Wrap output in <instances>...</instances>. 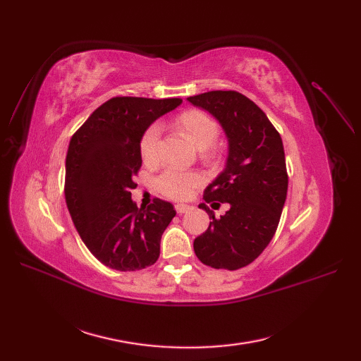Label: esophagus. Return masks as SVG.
<instances>
[{
    "mask_svg": "<svg viewBox=\"0 0 361 361\" xmlns=\"http://www.w3.org/2000/svg\"><path fill=\"white\" fill-rule=\"evenodd\" d=\"M174 207H176V212L178 214H185V212H188L190 209H191V206L190 204H183V203H178L176 206H174Z\"/></svg>",
    "mask_w": 361,
    "mask_h": 361,
    "instance_id": "34e87169",
    "label": "esophagus"
}]
</instances>
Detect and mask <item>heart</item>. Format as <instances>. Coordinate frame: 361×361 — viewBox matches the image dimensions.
Wrapping results in <instances>:
<instances>
[{
  "instance_id": "heart-1",
  "label": "heart",
  "mask_w": 361,
  "mask_h": 361,
  "mask_svg": "<svg viewBox=\"0 0 361 361\" xmlns=\"http://www.w3.org/2000/svg\"><path fill=\"white\" fill-rule=\"evenodd\" d=\"M178 129L187 134L194 146L204 150L211 147L218 135H220V126L216 120L206 113L190 110L182 113L176 122ZM161 128L159 125H152L146 129V133L140 141V154L146 164H157L161 158ZM203 182L202 174L197 171H180V170H166L157 179V188L161 194L173 200H187L190 199L194 190L200 187Z\"/></svg>"
}]
</instances>
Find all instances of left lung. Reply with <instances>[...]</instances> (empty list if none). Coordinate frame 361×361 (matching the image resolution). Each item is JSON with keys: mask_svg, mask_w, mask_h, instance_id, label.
Instances as JSON below:
<instances>
[{"mask_svg": "<svg viewBox=\"0 0 361 361\" xmlns=\"http://www.w3.org/2000/svg\"><path fill=\"white\" fill-rule=\"evenodd\" d=\"M212 114L228 141L226 169L204 190L206 203L231 204L224 215L211 218L204 233L194 239L202 264L235 271L260 256L274 236L288 194L283 141L267 114L247 96L215 90L187 97Z\"/></svg>", "mask_w": 361, "mask_h": 361, "instance_id": "obj_1", "label": "left lung"}]
</instances>
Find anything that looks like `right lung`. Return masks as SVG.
<instances>
[{"mask_svg":"<svg viewBox=\"0 0 361 361\" xmlns=\"http://www.w3.org/2000/svg\"><path fill=\"white\" fill-rule=\"evenodd\" d=\"M179 97L117 96L90 114L72 135L64 195L72 221L90 253L108 268L137 271L159 257L161 236L176 211L155 199L138 207L130 199L141 167L140 141Z\"/></svg>","mask_w":361,"mask_h":361,"instance_id":"1","label":"right lung"}]
</instances>
